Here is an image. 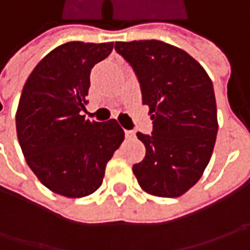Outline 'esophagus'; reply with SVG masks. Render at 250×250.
<instances>
[{
  "label": "esophagus",
  "instance_id": "1",
  "mask_svg": "<svg viewBox=\"0 0 250 250\" xmlns=\"http://www.w3.org/2000/svg\"><path fill=\"white\" fill-rule=\"evenodd\" d=\"M125 135H126V138H132L135 135V132L133 130H125Z\"/></svg>",
  "mask_w": 250,
  "mask_h": 250
}]
</instances>
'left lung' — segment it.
I'll return each mask as SVG.
<instances>
[{
	"mask_svg": "<svg viewBox=\"0 0 250 250\" xmlns=\"http://www.w3.org/2000/svg\"><path fill=\"white\" fill-rule=\"evenodd\" d=\"M115 50L136 73L153 121L151 135L136 133L146 156L133 174L153 196H181L203 175L214 149L218 122L211 79L187 51L160 40L117 42Z\"/></svg>",
	"mask_w": 250,
	"mask_h": 250,
	"instance_id": "obj_1",
	"label": "left lung"
}]
</instances>
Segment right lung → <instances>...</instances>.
Instances as JSON below:
<instances>
[{"instance_id": "1", "label": "right lung", "mask_w": 250, "mask_h": 250, "mask_svg": "<svg viewBox=\"0 0 250 250\" xmlns=\"http://www.w3.org/2000/svg\"><path fill=\"white\" fill-rule=\"evenodd\" d=\"M114 43L69 42L47 54L24 83L16 111V133L27 166L44 187L83 197L103 184L105 166L124 142L115 120L81 115L87 104L90 71Z\"/></svg>"}]
</instances>
